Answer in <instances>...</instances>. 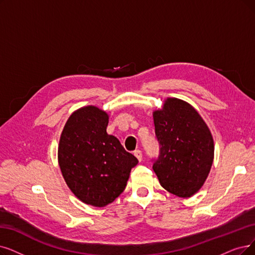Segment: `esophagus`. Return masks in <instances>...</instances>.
Returning a JSON list of instances; mask_svg holds the SVG:
<instances>
[{"label": "esophagus", "instance_id": "esophagus-1", "mask_svg": "<svg viewBox=\"0 0 255 255\" xmlns=\"http://www.w3.org/2000/svg\"><path fill=\"white\" fill-rule=\"evenodd\" d=\"M134 156L139 160V162H141V160H142V152H141L140 149H137V150L134 151Z\"/></svg>", "mask_w": 255, "mask_h": 255}]
</instances>
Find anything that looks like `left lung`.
<instances>
[{"instance_id":"8db88e82","label":"left lung","mask_w":255,"mask_h":255,"mask_svg":"<svg viewBox=\"0 0 255 255\" xmlns=\"http://www.w3.org/2000/svg\"><path fill=\"white\" fill-rule=\"evenodd\" d=\"M160 156L152 169L161 186L189 198L204 184L215 158L211 131L198 111L186 101L168 97L152 112Z\"/></svg>"}]
</instances>
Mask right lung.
I'll return each instance as SVG.
<instances>
[{
	"instance_id": "1",
	"label": "right lung",
	"mask_w": 255,
	"mask_h": 255,
	"mask_svg": "<svg viewBox=\"0 0 255 255\" xmlns=\"http://www.w3.org/2000/svg\"><path fill=\"white\" fill-rule=\"evenodd\" d=\"M109 115L95 106L74 111L59 138L58 164L70 190L81 202L105 207L125 190L137 158L107 133Z\"/></svg>"
}]
</instances>
